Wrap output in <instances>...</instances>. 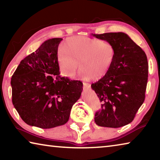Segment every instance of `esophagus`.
<instances>
[{"label":"esophagus","instance_id":"34e87169","mask_svg":"<svg viewBox=\"0 0 160 160\" xmlns=\"http://www.w3.org/2000/svg\"><path fill=\"white\" fill-rule=\"evenodd\" d=\"M83 86H84V89H85V90H88V89L90 88V84L89 83H87V82H83Z\"/></svg>","mask_w":160,"mask_h":160}]
</instances>
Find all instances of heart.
I'll use <instances>...</instances> for the list:
<instances>
[{"label": "heart", "mask_w": 160, "mask_h": 160, "mask_svg": "<svg viewBox=\"0 0 160 160\" xmlns=\"http://www.w3.org/2000/svg\"><path fill=\"white\" fill-rule=\"evenodd\" d=\"M115 58V48L109 42L76 36L68 38L58 48L56 61L59 73L67 79L76 74L78 63L84 80H98L107 74Z\"/></svg>", "instance_id": "heart-1"}]
</instances>
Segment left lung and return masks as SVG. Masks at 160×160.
Instances as JSON below:
<instances>
[{
	"label": "left lung",
	"instance_id": "left-lung-1",
	"mask_svg": "<svg viewBox=\"0 0 160 160\" xmlns=\"http://www.w3.org/2000/svg\"><path fill=\"white\" fill-rule=\"evenodd\" d=\"M115 48V58L104 77L92 84L102 102L95 113L97 125L120 128L132 122L144 102L148 78L145 53L123 32L92 34Z\"/></svg>",
	"mask_w": 160,
	"mask_h": 160
}]
</instances>
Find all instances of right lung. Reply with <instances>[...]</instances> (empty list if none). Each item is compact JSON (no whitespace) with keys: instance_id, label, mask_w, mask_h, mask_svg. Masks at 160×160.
<instances>
[{"instance_id":"right-lung-1","label":"right lung","mask_w":160,"mask_h":160,"mask_svg":"<svg viewBox=\"0 0 160 160\" xmlns=\"http://www.w3.org/2000/svg\"><path fill=\"white\" fill-rule=\"evenodd\" d=\"M62 40L53 38L42 43L21 61L12 76V104L29 126L51 128L64 125L80 97L82 82L59 73L56 55Z\"/></svg>"}]
</instances>
